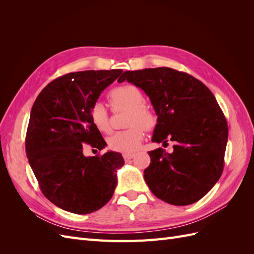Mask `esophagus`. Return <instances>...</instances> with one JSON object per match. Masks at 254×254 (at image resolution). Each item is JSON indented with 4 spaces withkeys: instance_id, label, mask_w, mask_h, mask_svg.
<instances>
[{
    "instance_id": "obj_1",
    "label": "esophagus",
    "mask_w": 254,
    "mask_h": 254,
    "mask_svg": "<svg viewBox=\"0 0 254 254\" xmlns=\"http://www.w3.org/2000/svg\"><path fill=\"white\" fill-rule=\"evenodd\" d=\"M133 157H134V153H124V155H123V158H124L125 161L131 160Z\"/></svg>"
}]
</instances>
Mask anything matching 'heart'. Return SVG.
Masks as SVG:
<instances>
[{
    "label": "heart",
    "instance_id": "obj_1",
    "mask_svg": "<svg viewBox=\"0 0 254 254\" xmlns=\"http://www.w3.org/2000/svg\"><path fill=\"white\" fill-rule=\"evenodd\" d=\"M109 101L114 111H127L125 126L129 129L111 135L108 145L112 150L133 152L140 147L144 139V130H150L157 125V115L144 105L142 91L132 84H124L113 89ZM90 119L94 127L103 133L111 131L109 115L103 103L97 102L91 107Z\"/></svg>",
    "mask_w": 254,
    "mask_h": 254
}]
</instances>
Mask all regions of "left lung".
I'll list each match as a JSON object with an SVG mask.
<instances>
[{
  "label": "left lung",
  "mask_w": 254,
  "mask_h": 254,
  "mask_svg": "<svg viewBox=\"0 0 254 254\" xmlns=\"http://www.w3.org/2000/svg\"><path fill=\"white\" fill-rule=\"evenodd\" d=\"M150 99L158 117L152 142L173 141L174 151L148 152L144 179L152 194L170 204L189 205L206 195L224 170L228 125L209 88L187 73L171 67L123 73Z\"/></svg>",
  "instance_id": "8db88e82"
}]
</instances>
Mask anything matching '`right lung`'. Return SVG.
<instances>
[{"label": "right lung", "mask_w": 254, "mask_h": 254, "mask_svg": "<svg viewBox=\"0 0 254 254\" xmlns=\"http://www.w3.org/2000/svg\"><path fill=\"white\" fill-rule=\"evenodd\" d=\"M122 70L82 71L56 78L38 95L30 111L25 148L40 190L64 211L89 214L108 202L117 188L120 152L86 157L82 145L99 150L107 143L92 124L90 110Z\"/></svg>", "instance_id": "1"}]
</instances>
